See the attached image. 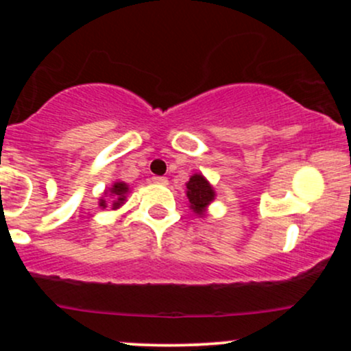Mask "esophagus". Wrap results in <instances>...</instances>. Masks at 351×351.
Listing matches in <instances>:
<instances>
[{
  "instance_id": "obj_1",
  "label": "esophagus",
  "mask_w": 351,
  "mask_h": 351,
  "mask_svg": "<svg viewBox=\"0 0 351 351\" xmlns=\"http://www.w3.org/2000/svg\"><path fill=\"white\" fill-rule=\"evenodd\" d=\"M153 183H158V184H168V178L167 176H153Z\"/></svg>"
}]
</instances>
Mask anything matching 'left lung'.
<instances>
[{"label":"left lung","instance_id":"left-lung-1","mask_svg":"<svg viewBox=\"0 0 351 351\" xmlns=\"http://www.w3.org/2000/svg\"><path fill=\"white\" fill-rule=\"evenodd\" d=\"M186 198L189 209L196 216L204 217L208 213V206L216 199V191L213 184L201 173H195L186 183Z\"/></svg>","mask_w":351,"mask_h":351}]
</instances>
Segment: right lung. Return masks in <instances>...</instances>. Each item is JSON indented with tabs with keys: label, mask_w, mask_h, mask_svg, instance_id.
<instances>
[{
	"label": "right lung",
	"mask_w": 351,
	"mask_h": 351,
	"mask_svg": "<svg viewBox=\"0 0 351 351\" xmlns=\"http://www.w3.org/2000/svg\"><path fill=\"white\" fill-rule=\"evenodd\" d=\"M128 193H130V188H128V184L125 183V181H120V180L115 181L110 188H107L106 191H104V196L99 199V206L106 209L107 201H108L112 209L122 208L125 204V201H127ZM106 197L108 198L107 200L105 199Z\"/></svg>",
	"instance_id": "right-lung-1"
}]
</instances>
